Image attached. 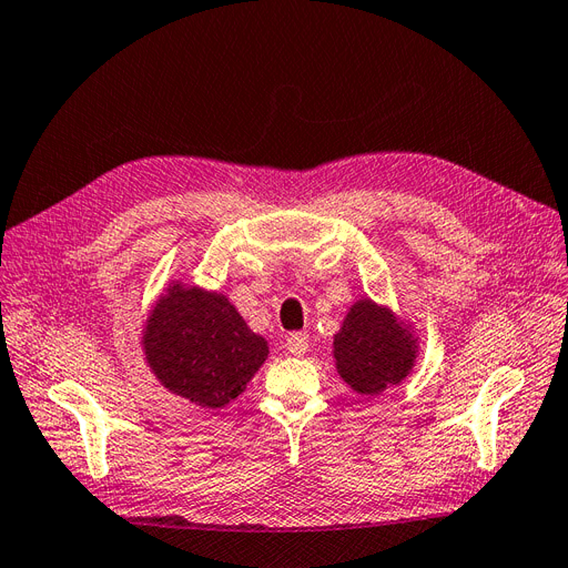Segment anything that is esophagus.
<instances>
[{"label": "esophagus", "instance_id": "obj_1", "mask_svg": "<svg viewBox=\"0 0 568 568\" xmlns=\"http://www.w3.org/2000/svg\"><path fill=\"white\" fill-rule=\"evenodd\" d=\"M307 345H310L307 333H291V335L286 337V349H288V354H293V356H303V354L307 352Z\"/></svg>", "mask_w": 568, "mask_h": 568}]
</instances>
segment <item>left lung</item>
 <instances>
[{"label":"left lung","instance_id":"left-lung-1","mask_svg":"<svg viewBox=\"0 0 568 568\" xmlns=\"http://www.w3.org/2000/svg\"><path fill=\"white\" fill-rule=\"evenodd\" d=\"M417 337L400 316L371 298L356 301L333 335L335 368L361 396H377L410 375Z\"/></svg>","mask_w":568,"mask_h":568}]
</instances>
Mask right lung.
<instances>
[{
	"mask_svg": "<svg viewBox=\"0 0 568 568\" xmlns=\"http://www.w3.org/2000/svg\"><path fill=\"white\" fill-rule=\"evenodd\" d=\"M142 347L168 392L210 410L235 400L267 358L265 337L244 324L223 293L181 282L149 312Z\"/></svg>",
	"mask_w": 568,
	"mask_h": 568,
	"instance_id": "obj_1",
	"label": "right lung"
}]
</instances>
